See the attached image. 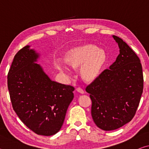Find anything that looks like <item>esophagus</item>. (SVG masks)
I'll list each match as a JSON object with an SVG mask.
<instances>
[{
  "mask_svg": "<svg viewBox=\"0 0 149 149\" xmlns=\"http://www.w3.org/2000/svg\"><path fill=\"white\" fill-rule=\"evenodd\" d=\"M76 91H77L78 93H81V94H84V90L83 89H81V87H77V89H76Z\"/></svg>",
  "mask_w": 149,
  "mask_h": 149,
  "instance_id": "obj_1",
  "label": "esophagus"
}]
</instances>
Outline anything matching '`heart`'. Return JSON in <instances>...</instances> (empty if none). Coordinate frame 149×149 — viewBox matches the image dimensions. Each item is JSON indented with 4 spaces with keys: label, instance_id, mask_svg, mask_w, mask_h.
<instances>
[{
    "label": "heart",
    "instance_id": "1",
    "mask_svg": "<svg viewBox=\"0 0 149 149\" xmlns=\"http://www.w3.org/2000/svg\"><path fill=\"white\" fill-rule=\"evenodd\" d=\"M105 54L102 50L98 49L92 45H86L77 47L70 51L68 55V64L73 68H81V74L87 80H93L99 75L104 64ZM59 71L71 76L72 72L64 63H58Z\"/></svg>",
    "mask_w": 149,
    "mask_h": 149
}]
</instances>
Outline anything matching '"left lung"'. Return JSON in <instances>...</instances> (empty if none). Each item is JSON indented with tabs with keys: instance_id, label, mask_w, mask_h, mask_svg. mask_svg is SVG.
Returning <instances> with one entry per match:
<instances>
[{
	"instance_id": "8db88e82",
	"label": "left lung",
	"mask_w": 149,
	"mask_h": 149,
	"mask_svg": "<svg viewBox=\"0 0 149 149\" xmlns=\"http://www.w3.org/2000/svg\"><path fill=\"white\" fill-rule=\"evenodd\" d=\"M112 37L120 49L116 61L86 87L92 100L91 116L98 127L118 129L135 114L143 90L142 65L135 52L123 40Z\"/></svg>"
}]
</instances>
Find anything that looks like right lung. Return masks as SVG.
I'll list each match as a JSON object with an SVG mask.
<instances>
[{"label":"right lung","instance_id":"1","mask_svg":"<svg viewBox=\"0 0 149 149\" xmlns=\"http://www.w3.org/2000/svg\"><path fill=\"white\" fill-rule=\"evenodd\" d=\"M40 54L27 46L15 55L8 74L12 107L27 127L50 136L61 129L74 88L52 81L36 63Z\"/></svg>","mask_w":149,"mask_h":149}]
</instances>
